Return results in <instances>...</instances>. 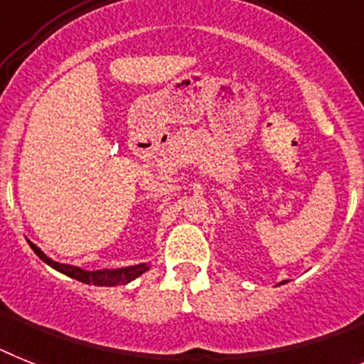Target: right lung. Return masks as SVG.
I'll return each mask as SVG.
<instances>
[{"mask_svg":"<svg viewBox=\"0 0 364 364\" xmlns=\"http://www.w3.org/2000/svg\"><path fill=\"white\" fill-rule=\"evenodd\" d=\"M31 249L36 252L38 257L42 258L47 265H50L53 269L60 271V273L68 274V277L75 278L78 282L84 284H93V286H124V284L132 282L137 277H141L143 273H146L150 269V264H137V265H128V267H121V269H97V271H86L77 265L69 264H60V262L50 260L46 252L40 247H36L33 242H29Z\"/></svg>","mask_w":364,"mask_h":364,"instance_id":"add662e5","label":"right lung"}]
</instances>
